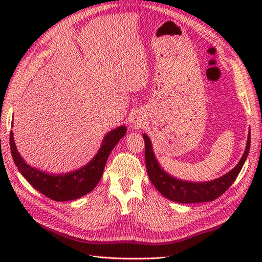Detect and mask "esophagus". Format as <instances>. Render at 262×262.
Returning a JSON list of instances; mask_svg holds the SVG:
<instances>
[{"mask_svg":"<svg viewBox=\"0 0 262 262\" xmlns=\"http://www.w3.org/2000/svg\"><path fill=\"white\" fill-rule=\"evenodd\" d=\"M134 124L135 125H141V119H140V117H134Z\"/></svg>","mask_w":262,"mask_h":262,"instance_id":"esophagus-1","label":"esophagus"}]
</instances>
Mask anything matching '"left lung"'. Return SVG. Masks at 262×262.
<instances>
[{
	"mask_svg": "<svg viewBox=\"0 0 262 262\" xmlns=\"http://www.w3.org/2000/svg\"><path fill=\"white\" fill-rule=\"evenodd\" d=\"M145 141V162L149 180L152 181L154 187L162 193L165 198L172 202L181 204H194L204 202H213L223 194L227 189L235 181L236 177L240 173L242 166L248 158L250 149V132L248 135L246 151H244L240 162L233 170L221 178L207 182H190L183 181L166 173L161 168L157 158H155L152 143L146 134L143 135Z\"/></svg>",
	"mask_w": 262,
	"mask_h": 262,
	"instance_id": "1",
	"label": "left lung"
}]
</instances>
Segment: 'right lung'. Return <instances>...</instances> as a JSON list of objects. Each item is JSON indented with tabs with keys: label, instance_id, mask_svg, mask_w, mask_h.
<instances>
[{
	"label": "right lung",
	"instance_id": "1",
	"mask_svg": "<svg viewBox=\"0 0 262 262\" xmlns=\"http://www.w3.org/2000/svg\"><path fill=\"white\" fill-rule=\"evenodd\" d=\"M126 127L120 126L104 136L97 155L86 165L63 174H49L28 165L15 147L13 133L10 132L11 153L16 168L30 185L39 192L56 202H68L81 198L92 191L101 179L105 162L113 148L126 134Z\"/></svg>",
	"mask_w": 262,
	"mask_h": 262
}]
</instances>
